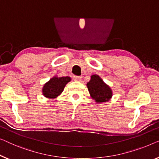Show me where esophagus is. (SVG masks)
I'll return each mask as SVG.
<instances>
[{
    "instance_id": "34e87169",
    "label": "esophagus",
    "mask_w": 159,
    "mask_h": 159,
    "mask_svg": "<svg viewBox=\"0 0 159 159\" xmlns=\"http://www.w3.org/2000/svg\"><path fill=\"white\" fill-rule=\"evenodd\" d=\"M81 78L82 77H80V76H77V75H74V76H73V80H78V81H79V80H81Z\"/></svg>"
}]
</instances>
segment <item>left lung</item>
<instances>
[{
	"label": "left lung",
	"mask_w": 159,
	"mask_h": 159,
	"mask_svg": "<svg viewBox=\"0 0 159 159\" xmlns=\"http://www.w3.org/2000/svg\"><path fill=\"white\" fill-rule=\"evenodd\" d=\"M90 96L96 103H102L108 101L112 98L113 92L109 86L104 83L98 75L91 76V80L86 84Z\"/></svg>",
	"instance_id": "8db88e82"
}]
</instances>
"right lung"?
<instances>
[{"mask_svg":"<svg viewBox=\"0 0 159 159\" xmlns=\"http://www.w3.org/2000/svg\"><path fill=\"white\" fill-rule=\"evenodd\" d=\"M71 80L68 76L58 77L55 75L44 84L42 93L47 98L54 99L62 93L66 85Z\"/></svg>","mask_w":159,"mask_h":159,"instance_id":"add662e5","label":"right lung"}]
</instances>
